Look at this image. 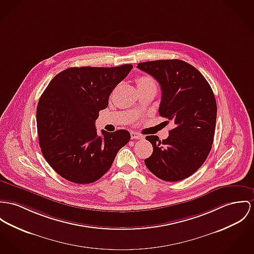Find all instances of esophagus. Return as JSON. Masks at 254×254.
I'll return each mask as SVG.
<instances>
[{"instance_id":"34e87169","label":"esophagus","mask_w":254,"mask_h":254,"mask_svg":"<svg viewBox=\"0 0 254 254\" xmlns=\"http://www.w3.org/2000/svg\"><path fill=\"white\" fill-rule=\"evenodd\" d=\"M130 137H131V139H142L143 138V136L140 133L135 132V131L130 132Z\"/></svg>"}]
</instances>
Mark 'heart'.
Returning a JSON list of instances; mask_svg holds the SVG:
<instances>
[{
  "mask_svg": "<svg viewBox=\"0 0 254 254\" xmlns=\"http://www.w3.org/2000/svg\"><path fill=\"white\" fill-rule=\"evenodd\" d=\"M137 86H138V88L151 87V86L156 87V83L152 77L144 75V76H140L139 78L137 79Z\"/></svg>",
  "mask_w": 254,
  "mask_h": 254,
  "instance_id": "heart-1",
  "label": "heart"
}]
</instances>
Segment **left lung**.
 Returning <instances> with one entry per match:
<instances>
[{
	"label": "left lung",
	"instance_id": "left-lung-1",
	"mask_svg": "<svg viewBox=\"0 0 254 254\" xmlns=\"http://www.w3.org/2000/svg\"><path fill=\"white\" fill-rule=\"evenodd\" d=\"M137 67L159 83V115L175 124L166 139L146 137L154 151L145 164L163 181L184 180L195 173L212 149L216 121L213 90L199 70L181 60L145 62Z\"/></svg>",
	"mask_w": 254,
	"mask_h": 254
}]
</instances>
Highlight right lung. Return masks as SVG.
Here are the masks:
<instances>
[{
  "instance_id": "add662e5",
  "label": "right lung",
  "mask_w": 254,
  "mask_h": 254,
  "mask_svg": "<svg viewBox=\"0 0 254 254\" xmlns=\"http://www.w3.org/2000/svg\"><path fill=\"white\" fill-rule=\"evenodd\" d=\"M132 64L115 67H70L50 81L39 98L37 126L41 153L64 179L91 184L111 167L119 150L130 139L126 129L101 130L95 122L109 96Z\"/></svg>"
}]
</instances>
